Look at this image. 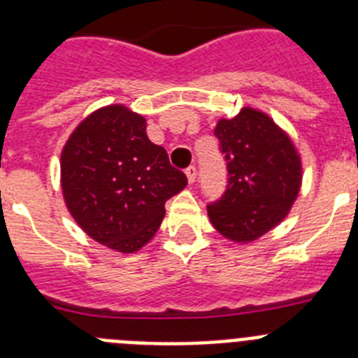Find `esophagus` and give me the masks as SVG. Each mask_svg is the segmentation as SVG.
I'll use <instances>...</instances> for the list:
<instances>
[{
    "mask_svg": "<svg viewBox=\"0 0 358 358\" xmlns=\"http://www.w3.org/2000/svg\"><path fill=\"white\" fill-rule=\"evenodd\" d=\"M186 177H188L189 185H192V182H195V179H197V169H195L194 164L186 169Z\"/></svg>",
    "mask_w": 358,
    "mask_h": 358,
    "instance_id": "obj_1",
    "label": "esophagus"
}]
</instances>
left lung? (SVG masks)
Returning a JSON list of instances; mask_svg holds the SVG:
<instances>
[{
    "mask_svg": "<svg viewBox=\"0 0 358 358\" xmlns=\"http://www.w3.org/2000/svg\"><path fill=\"white\" fill-rule=\"evenodd\" d=\"M227 186L208 204L215 229L233 242H252L289 213L301 186V159L289 136L260 110L243 107L215 127Z\"/></svg>",
    "mask_w": 358,
    "mask_h": 358,
    "instance_id": "1",
    "label": "left lung"
}]
</instances>
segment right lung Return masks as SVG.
I'll return each instance as SVG.
<instances>
[{
  "label": "right lung",
  "instance_id": "add662e5",
  "mask_svg": "<svg viewBox=\"0 0 358 358\" xmlns=\"http://www.w3.org/2000/svg\"><path fill=\"white\" fill-rule=\"evenodd\" d=\"M66 206L93 240L134 252L156 235L164 202L188 179L147 136L145 118L123 106L94 110L69 136L61 156Z\"/></svg>",
  "mask_w": 358,
  "mask_h": 358
}]
</instances>
